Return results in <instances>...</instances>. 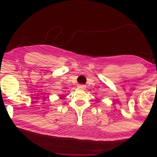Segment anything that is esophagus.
<instances>
[{
  "instance_id": "1",
  "label": "esophagus",
  "mask_w": 157,
  "mask_h": 157,
  "mask_svg": "<svg viewBox=\"0 0 157 157\" xmlns=\"http://www.w3.org/2000/svg\"><path fill=\"white\" fill-rule=\"evenodd\" d=\"M78 87H79V88H80V89H84L85 88V86H84V85H83V84H79L78 85Z\"/></svg>"
}]
</instances>
